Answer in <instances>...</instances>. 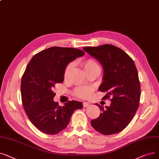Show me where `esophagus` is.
<instances>
[{
    "label": "esophagus",
    "mask_w": 159,
    "mask_h": 159,
    "mask_svg": "<svg viewBox=\"0 0 159 159\" xmlns=\"http://www.w3.org/2000/svg\"><path fill=\"white\" fill-rule=\"evenodd\" d=\"M89 105V104L88 102H83V107H84V108H86V107H88Z\"/></svg>",
    "instance_id": "1"
}]
</instances>
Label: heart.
<instances>
[{"label":"heart","instance_id":"heart-1","mask_svg":"<svg viewBox=\"0 0 159 159\" xmlns=\"http://www.w3.org/2000/svg\"><path fill=\"white\" fill-rule=\"evenodd\" d=\"M82 64L83 66L86 71L93 70V69H99L98 64L97 63V61L95 60L92 58H88L84 60L82 62ZM73 67H74L73 62H71L67 64L64 70V75L65 78H67L69 77V75H70L71 71H72ZM93 90H94V88L92 86H80L75 89L74 93L76 96L77 97V98L85 99V98H89V97H90Z\"/></svg>","mask_w":159,"mask_h":159}]
</instances>
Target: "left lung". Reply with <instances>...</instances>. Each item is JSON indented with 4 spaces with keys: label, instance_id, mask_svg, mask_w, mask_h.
<instances>
[{
    "label": "left lung",
    "instance_id": "1",
    "mask_svg": "<svg viewBox=\"0 0 159 159\" xmlns=\"http://www.w3.org/2000/svg\"><path fill=\"white\" fill-rule=\"evenodd\" d=\"M83 50L102 65L104 73L99 90L107 93L104 100L112 98L106 108L96 103L102 112L91 121L92 126L102 134L118 133L129 125L139 107L140 84L135 64L126 52L112 45L86 47Z\"/></svg>",
    "mask_w": 159,
    "mask_h": 159
}]
</instances>
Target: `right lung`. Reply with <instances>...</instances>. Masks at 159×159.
I'll return each mask as SVG.
<instances>
[{"label": "right lung", "mask_w": 159, "mask_h": 159, "mask_svg": "<svg viewBox=\"0 0 159 159\" xmlns=\"http://www.w3.org/2000/svg\"><path fill=\"white\" fill-rule=\"evenodd\" d=\"M82 50L52 47L34 55L21 79L23 106L29 119L42 133L56 134L70 121L73 113L83 107L82 102L68 101L60 107L53 99L55 84L61 83L67 64L84 56Z\"/></svg>", "instance_id": "obj_1"}]
</instances>
